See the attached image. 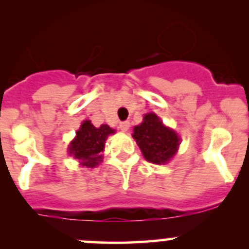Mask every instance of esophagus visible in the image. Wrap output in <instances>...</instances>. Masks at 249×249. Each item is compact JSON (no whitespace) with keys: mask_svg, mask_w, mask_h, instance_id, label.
Instances as JSON below:
<instances>
[{"mask_svg":"<svg viewBox=\"0 0 249 249\" xmlns=\"http://www.w3.org/2000/svg\"><path fill=\"white\" fill-rule=\"evenodd\" d=\"M119 127L122 131H127V130L130 129V122H127V120H125V122H122L119 124Z\"/></svg>","mask_w":249,"mask_h":249,"instance_id":"1","label":"esophagus"}]
</instances>
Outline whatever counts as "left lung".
Here are the masks:
<instances>
[{"instance_id": "1", "label": "left lung", "mask_w": 249, "mask_h": 249, "mask_svg": "<svg viewBox=\"0 0 249 249\" xmlns=\"http://www.w3.org/2000/svg\"><path fill=\"white\" fill-rule=\"evenodd\" d=\"M132 137L143 153V157L153 164H165L176 154L179 137L162 124L154 113H148L142 124L134 127Z\"/></svg>"}]
</instances>
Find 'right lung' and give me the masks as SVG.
<instances>
[{
    "instance_id": "obj_1",
    "label": "right lung",
    "mask_w": 249,
    "mask_h": 249,
    "mask_svg": "<svg viewBox=\"0 0 249 249\" xmlns=\"http://www.w3.org/2000/svg\"><path fill=\"white\" fill-rule=\"evenodd\" d=\"M114 130L104 124L95 127L90 120H85L77 131L76 139L71 142L69 153L80 160V165L87 167H95L102 161L101 152L105 149V141Z\"/></svg>"
}]
</instances>
